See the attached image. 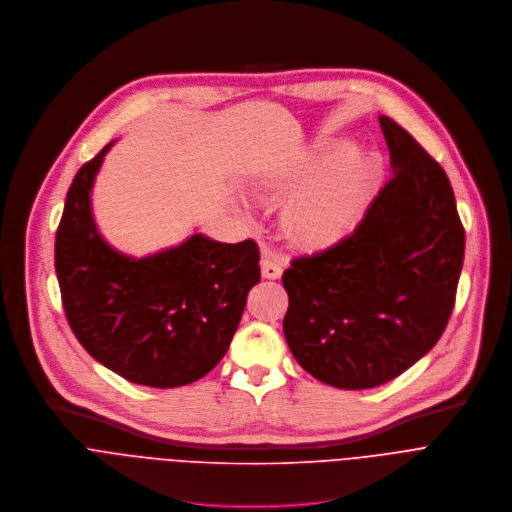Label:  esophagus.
Instances as JSON below:
<instances>
[{"instance_id": "34e87169", "label": "esophagus", "mask_w": 512, "mask_h": 512, "mask_svg": "<svg viewBox=\"0 0 512 512\" xmlns=\"http://www.w3.org/2000/svg\"><path fill=\"white\" fill-rule=\"evenodd\" d=\"M260 270H262V278H266V280H276V278H280V274H282L280 262L274 260V258H270V256H264V258H262Z\"/></svg>"}]
</instances>
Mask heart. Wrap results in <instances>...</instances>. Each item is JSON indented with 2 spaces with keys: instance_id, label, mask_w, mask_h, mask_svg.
Here are the masks:
<instances>
[{
  "instance_id": "1",
  "label": "heart",
  "mask_w": 512,
  "mask_h": 512,
  "mask_svg": "<svg viewBox=\"0 0 512 512\" xmlns=\"http://www.w3.org/2000/svg\"><path fill=\"white\" fill-rule=\"evenodd\" d=\"M339 151H321L270 183L282 195H294L282 210V228L302 250H321L341 242L359 222L371 189L373 165L351 155L341 165Z\"/></svg>"
}]
</instances>
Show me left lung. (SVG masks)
I'll use <instances>...</instances> for the list:
<instances>
[{
    "label": "left lung",
    "instance_id": "obj_1",
    "mask_svg": "<svg viewBox=\"0 0 512 512\" xmlns=\"http://www.w3.org/2000/svg\"><path fill=\"white\" fill-rule=\"evenodd\" d=\"M393 177L339 244L290 262L284 337L298 365L339 389L383 385L442 337L464 262V228L440 163L379 117Z\"/></svg>",
    "mask_w": 512,
    "mask_h": 512
}]
</instances>
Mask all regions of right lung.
Here are the masks:
<instances>
[{"label": "right lung", "instance_id": "right-lung-1", "mask_svg": "<svg viewBox=\"0 0 512 512\" xmlns=\"http://www.w3.org/2000/svg\"><path fill=\"white\" fill-rule=\"evenodd\" d=\"M113 143L80 167L66 195L54 248L64 313L88 355L127 381L187 385L226 355L260 282L258 246L193 234L143 258L115 250L96 228L90 199Z\"/></svg>", "mask_w": 512, "mask_h": 512}]
</instances>
